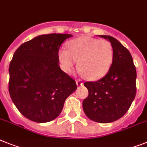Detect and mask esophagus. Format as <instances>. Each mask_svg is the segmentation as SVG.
<instances>
[{
	"label": "esophagus",
	"instance_id": "esophagus-1",
	"mask_svg": "<svg viewBox=\"0 0 147 147\" xmlns=\"http://www.w3.org/2000/svg\"><path fill=\"white\" fill-rule=\"evenodd\" d=\"M76 85H77V86H82V85H83V82H82V81L80 80H76Z\"/></svg>",
	"mask_w": 147,
	"mask_h": 147
}]
</instances>
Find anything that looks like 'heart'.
Here are the masks:
<instances>
[{"mask_svg": "<svg viewBox=\"0 0 147 147\" xmlns=\"http://www.w3.org/2000/svg\"><path fill=\"white\" fill-rule=\"evenodd\" d=\"M114 58L113 47L110 41L81 37L67 43V49L59 51V60L63 71L71 74L77 64L82 76L96 80L110 71Z\"/></svg>", "mask_w": 147, "mask_h": 147, "instance_id": "obj_1", "label": "heart"}]
</instances>
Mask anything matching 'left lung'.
<instances>
[{
  "mask_svg": "<svg viewBox=\"0 0 147 147\" xmlns=\"http://www.w3.org/2000/svg\"><path fill=\"white\" fill-rule=\"evenodd\" d=\"M110 41L114 50L113 62L106 76L95 82H86L88 95L82 108L88 119L109 123L125 114L136 95V68L131 55L114 37L100 35Z\"/></svg>",
  "mask_w": 147,
  "mask_h": 147,
  "instance_id": "left-lung-1",
  "label": "left lung"
}]
</instances>
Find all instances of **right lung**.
<instances>
[{
  "label": "right lung",
  "instance_id": "obj_1",
  "mask_svg": "<svg viewBox=\"0 0 147 147\" xmlns=\"http://www.w3.org/2000/svg\"><path fill=\"white\" fill-rule=\"evenodd\" d=\"M68 34H43L16 49L9 67V92L23 116L43 123L57 118L76 82L59 67V51Z\"/></svg>",
  "mask_w": 147,
  "mask_h": 147
}]
</instances>
